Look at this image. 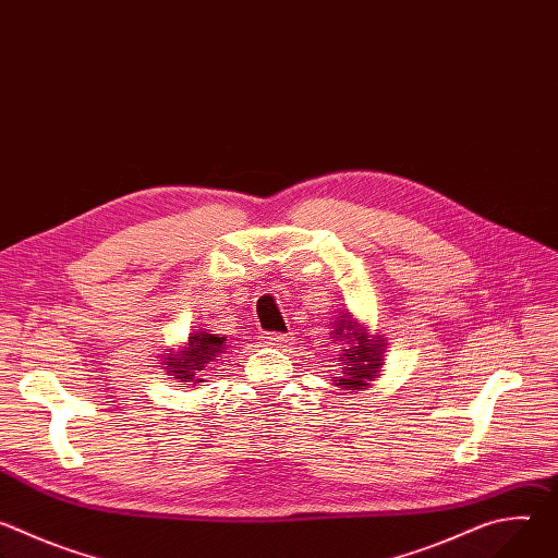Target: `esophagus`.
I'll return each mask as SVG.
<instances>
[{"label":"esophagus","instance_id":"1","mask_svg":"<svg viewBox=\"0 0 558 558\" xmlns=\"http://www.w3.org/2000/svg\"><path fill=\"white\" fill-rule=\"evenodd\" d=\"M291 342V338L287 333H267L265 336V344L267 347H276V349H284Z\"/></svg>","mask_w":558,"mask_h":558}]
</instances>
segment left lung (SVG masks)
Returning a JSON list of instances; mask_svg holds the SVG:
<instances>
[{"label": "left lung", "instance_id": "obj_1", "mask_svg": "<svg viewBox=\"0 0 558 558\" xmlns=\"http://www.w3.org/2000/svg\"><path fill=\"white\" fill-rule=\"evenodd\" d=\"M331 344H342L336 357L342 366V375L333 377L340 390L371 388V381L384 371L386 338L371 333L366 325L351 315V311H338L331 331Z\"/></svg>", "mask_w": 558, "mask_h": 558}]
</instances>
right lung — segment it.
Instances as JSON below:
<instances>
[{
	"instance_id": "add662e5",
	"label": "right lung",
	"mask_w": 558,
	"mask_h": 558,
	"mask_svg": "<svg viewBox=\"0 0 558 558\" xmlns=\"http://www.w3.org/2000/svg\"><path fill=\"white\" fill-rule=\"evenodd\" d=\"M227 349V338L211 333L209 329H194L190 338L179 349H168L166 357L161 360L168 375H172L177 381H192L190 386H196L198 381H205L198 373L205 371L209 362H214L220 353Z\"/></svg>"
}]
</instances>
